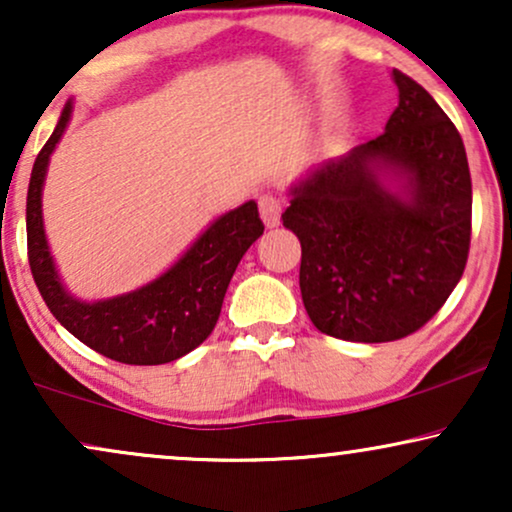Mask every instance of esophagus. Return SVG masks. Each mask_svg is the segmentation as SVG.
Masks as SVG:
<instances>
[{
    "instance_id": "1",
    "label": "esophagus",
    "mask_w": 512,
    "mask_h": 512,
    "mask_svg": "<svg viewBox=\"0 0 512 512\" xmlns=\"http://www.w3.org/2000/svg\"><path fill=\"white\" fill-rule=\"evenodd\" d=\"M281 212H283V205L276 196L260 198V215H262V222L267 229H274V226H278V222H281Z\"/></svg>"
}]
</instances>
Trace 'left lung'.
Here are the masks:
<instances>
[{
	"label": "left lung",
	"mask_w": 512,
	"mask_h": 512,
	"mask_svg": "<svg viewBox=\"0 0 512 512\" xmlns=\"http://www.w3.org/2000/svg\"><path fill=\"white\" fill-rule=\"evenodd\" d=\"M385 132L290 186L283 226L300 238V290L321 333L390 342L425 326L461 281L472 184L454 122L392 70Z\"/></svg>",
	"instance_id": "left-lung-1"
}]
</instances>
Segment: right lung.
I'll return each instance as SVG.
<instances>
[{
    "instance_id": "obj_1",
    "label": "right lung",
    "mask_w": 512,
    "mask_h": 512,
    "mask_svg": "<svg viewBox=\"0 0 512 512\" xmlns=\"http://www.w3.org/2000/svg\"><path fill=\"white\" fill-rule=\"evenodd\" d=\"M70 115L73 99L32 165L25 208L32 278L56 321L94 352L120 364H170L196 349L215 328L238 262L264 231L257 203L248 200L217 217L170 269L146 286L106 300H80L58 276L42 217L49 158Z\"/></svg>"
}]
</instances>
